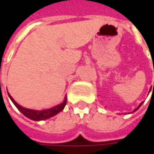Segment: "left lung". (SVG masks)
Listing matches in <instances>:
<instances>
[{
  "label": "left lung",
  "instance_id": "1",
  "mask_svg": "<svg viewBox=\"0 0 154 154\" xmlns=\"http://www.w3.org/2000/svg\"><path fill=\"white\" fill-rule=\"evenodd\" d=\"M142 103H143V102H142V103H140V104H139V106H138V107H137V108H136V109H134V110H133V111H132V112H131V113H133V112H134V111H136V110H137V109H139L140 107V106H141V104H142Z\"/></svg>",
  "mask_w": 154,
  "mask_h": 154
}]
</instances>
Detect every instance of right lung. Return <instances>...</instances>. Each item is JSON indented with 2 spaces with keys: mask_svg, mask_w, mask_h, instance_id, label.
Here are the masks:
<instances>
[{
  "mask_svg": "<svg viewBox=\"0 0 154 154\" xmlns=\"http://www.w3.org/2000/svg\"><path fill=\"white\" fill-rule=\"evenodd\" d=\"M8 94V97L10 99L12 100V102L14 103L15 106L17 107V109L20 111L21 113L24 116H26V117H28L29 119H32L33 121H42V120H45V119H48L50 117H52L54 116H56V114H58L59 112H61L62 109H64L66 103H67V97H65L63 102L58 105H56L54 107H52L51 109H43V110H36V109H27L25 108L23 106L20 105L19 103L15 101L14 98H12V96Z\"/></svg>",
  "mask_w": 154,
  "mask_h": 154,
  "instance_id": "add662e5",
  "label": "right lung"
}]
</instances>
